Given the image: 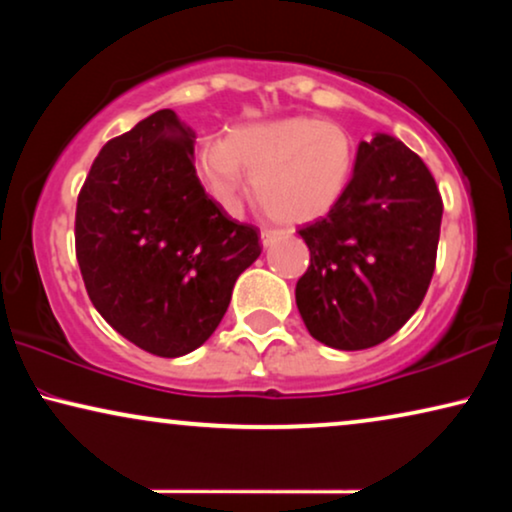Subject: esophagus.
<instances>
[{
  "instance_id": "obj_1",
  "label": "esophagus",
  "mask_w": 512,
  "mask_h": 512,
  "mask_svg": "<svg viewBox=\"0 0 512 512\" xmlns=\"http://www.w3.org/2000/svg\"><path fill=\"white\" fill-rule=\"evenodd\" d=\"M279 237H282V233H277V230H263L261 233V244L263 247H270V244H275Z\"/></svg>"
}]
</instances>
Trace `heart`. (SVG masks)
Returning <instances> with one entry per match:
<instances>
[{
  "mask_svg": "<svg viewBox=\"0 0 512 512\" xmlns=\"http://www.w3.org/2000/svg\"><path fill=\"white\" fill-rule=\"evenodd\" d=\"M354 163L349 132L312 116L244 125L200 149L202 174L223 207H237L247 172L254 200L279 223L326 216L345 195Z\"/></svg>",
  "mask_w": 512,
  "mask_h": 512,
  "instance_id": "obj_1",
  "label": "heart"
}]
</instances>
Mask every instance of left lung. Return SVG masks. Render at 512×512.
<instances>
[{
    "label": "left lung",
    "mask_w": 512,
    "mask_h": 512,
    "mask_svg": "<svg viewBox=\"0 0 512 512\" xmlns=\"http://www.w3.org/2000/svg\"><path fill=\"white\" fill-rule=\"evenodd\" d=\"M440 219L443 198L415 151L389 135L361 142L342 200L298 230L310 265L296 305L312 338L345 352L391 338L429 289Z\"/></svg>",
    "instance_id": "8db88e82"
}]
</instances>
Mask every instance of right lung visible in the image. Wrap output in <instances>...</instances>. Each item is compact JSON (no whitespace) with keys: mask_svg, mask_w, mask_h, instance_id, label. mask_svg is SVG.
Segmentation results:
<instances>
[{"mask_svg":"<svg viewBox=\"0 0 512 512\" xmlns=\"http://www.w3.org/2000/svg\"><path fill=\"white\" fill-rule=\"evenodd\" d=\"M195 135L160 109L97 153L76 202V261L95 310L144 352L174 359L221 324L258 230L209 198Z\"/></svg>","mask_w":512,"mask_h":512,"instance_id":"add662e5","label":"right lung"}]
</instances>
